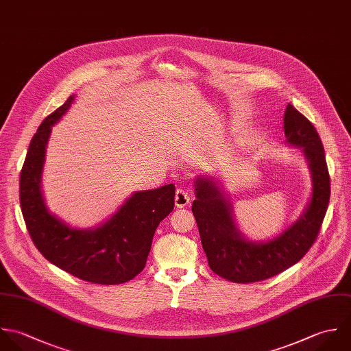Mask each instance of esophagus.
Segmentation results:
<instances>
[{
	"instance_id": "1",
	"label": "esophagus",
	"mask_w": 351,
	"mask_h": 351,
	"mask_svg": "<svg viewBox=\"0 0 351 351\" xmlns=\"http://www.w3.org/2000/svg\"><path fill=\"white\" fill-rule=\"evenodd\" d=\"M190 204V197L183 189H178L175 193V206L176 208H184Z\"/></svg>"
}]
</instances>
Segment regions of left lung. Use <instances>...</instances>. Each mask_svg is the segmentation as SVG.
<instances>
[{
  "label": "left lung",
  "instance_id": "1",
  "mask_svg": "<svg viewBox=\"0 0 351 351\" xmlns=\"http://www.w3.org/2000/svg\"><path fill=\"white\" fill-rule=\"evenodd\" d=\"M289 146L301 147L312 193L301 215L273 239L251 240L239 229L233 204L222 183L210 175L194 180L193 213L211 270L225 280L250 283L271 278L295 265L312 247L330 201V176L324 147L313 125L290 103L283 114Z\"/></svg>",
  "mask_w": 351,
  "mask_h": 351
}]
</instances>
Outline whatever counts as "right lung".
Instances as JSON below:
<instances>
[{
  "label": "right lung",
  "mask_w": 351,
  "mask_h": 351,
  "mask_svg": "<svg viewBox=\"0 0 351 351\" xmlns=\"http://www.w3.org/2000/svg\"><path fill=\"white\" fill-rule=\"evenodd\" d=\"M74 99L71 95L50 114L31 140L20 173L23 217L35 247L54 266L92 283H125L143 270L158 223L173 210L175 186L134 191L112 215L88 229L71 226L49 210L42 191L46 147Z\"/></svg>",
  "instance_id": "right-lung-1"
}]
</instances>
